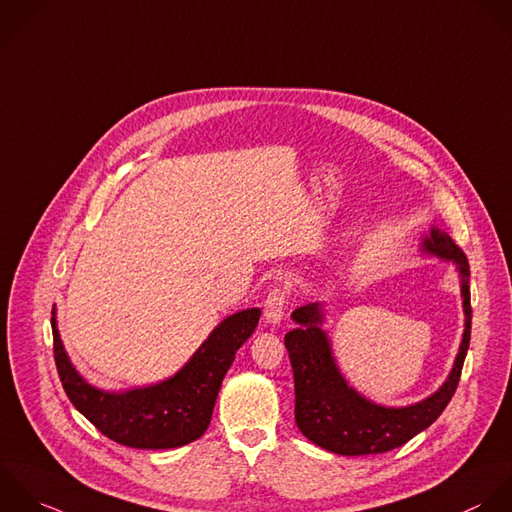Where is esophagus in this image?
<instances>
[{
	"mask_svg": "<svg viewBox=\"0 0 512 512\" xmlns=\"http://www.w3.org/2000/svg\"><path fill=\"white\" fill-rule=\"evenodd\" d=\"M285 301H287V295L281 287H275V289L269 291V295L265 299V311H263V317H265L267 323L277 325L283 319Z\"/></svg>",
	"mask_w": 512,
	"mask_h": 512,
	"instance_id": "1",
	"label": "esophagus"
}]
</instances>
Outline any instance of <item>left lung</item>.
<instances>
[{
    "mask_svg": "<svg viewBox=\"0 0 512 512\" xmlns=\"http://www.w3.org/2000/svg\"><path fill=\"white\" fill-rule=\"evenodd\" d=\"M423 253L457 263L465 309V333L453 371L443 387L421 403L409 407H381L347 385L335 365L331 343L323 331L319 303L293 311L297 329L285 335L293 379L295 421L299 431L315 445L347 457L393 451L431 427L453 399L471 343V291L469 261L449 233L433 227L421 243Z\"/></svg>",
    "mask_w": 512,
    "mask_h": 512,
    "instance_id": "obj_1",
    "label": "left lung"
}]
</instances>
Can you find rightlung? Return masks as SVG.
<instances>
[{"instance_id":"add662e5","label":"right lung","mask_w":512,"mask_h":512,"mask_svg":"<svg viewBox=\"0 0 512 512\" xmlns=\"http://www.w3.org/2000/svg\"><path fill=\"white\" fill-rule=\"evenodd\" d=\"M259 317L261 309H245L223 319L173 377L143 389L107 393L91 387L71 365L53 311L55 367L73 407L107 439L133 449H175L207 431L223 377Z\"/></svg>"}]
</instances>
